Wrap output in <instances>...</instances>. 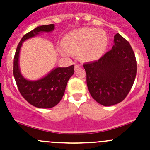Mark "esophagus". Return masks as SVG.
Returning <instances> with one entry per match:
<instances>
[{
  "label": "esophagus",
  "instance_id": "esophagus-1",
  "mask_svg": "<svg viewBox=\"0 0 150 150\" xmlns=\"http://www.w3.org/2000/svg\"><path fill=\"white\" fill-rule=\"evenodd\" d=\"M79 68V65H78V64H75V66H74V69H75V71H77Z\"/></svg>",
  "mask_w": 150,
  "mask_h": 150
}]
</instances>
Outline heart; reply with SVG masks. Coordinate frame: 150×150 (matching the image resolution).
I'll return each instance as SVG.
<instances>
[{"label": "heart", "instance_id": "1", "mask_svg": "<svg viewBox=\"0 0 150 150\" xmlns=\"http://www.w3.org/2000/svg\"><path fill=\"white\" fill-rule=\"evenodd\" d=\"M64 46L61 48L63 55H70V51L79 52L82 60L94 62L104 53L107 46V37L105 32L100 29L83 28L68 33L64 40Z\"/></svg>", "mask_w": 150, "mask_h": 150}]
</instances>
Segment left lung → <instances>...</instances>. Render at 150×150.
Wrapping results in <instances>:
<instances>
[{"mask_svg":"<svg viewBox=\"0 0 150 150\" xmlns=\"http://www.w3.org/2000/svg\"><path fill=\"white\" fill-rule=\"evenodd\" d=\"M114 45L99 60L83 64L91 97L103 106L122 101L129 93L137 74V62L132 46L120 34Z\"/></svg>","mask_w":150,"mask_h":150,"instance_id":"obj_1","label":"left lung"}]
</instances>
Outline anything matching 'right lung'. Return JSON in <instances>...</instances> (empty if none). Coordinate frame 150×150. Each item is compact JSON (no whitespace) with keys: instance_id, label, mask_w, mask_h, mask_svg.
<instances>
[{"instance_id":"1","label":"right lung","mask_w":150,"mask_h":150,"mask_svg":"<svg viewBox=\"0 0 150 150\" xmlns=\"http://www.w3.org/2000/svg\"><path fill=\"white\" fill-rule=\"evenodd\" d=\"M55 25L38 26L25 34L17 46L13 62V75L18 91L29 104L38 108H51L59 104L64 94L69 79L74 73V65L67 67H55L48 74L37 80H28L21 74L18 60L23 42L40 33L52 32Z\"/></svg>"}]
</instances>
